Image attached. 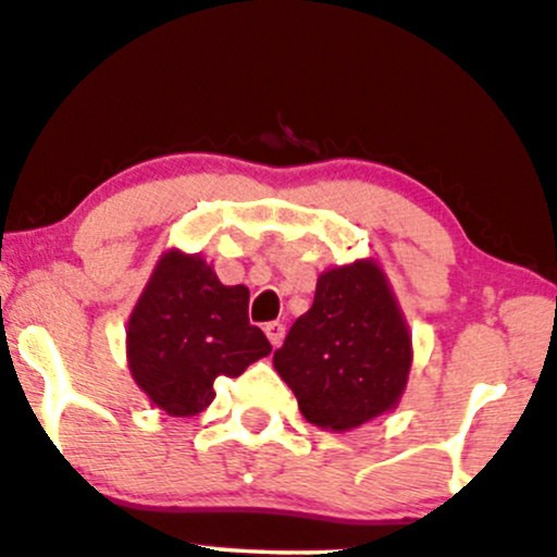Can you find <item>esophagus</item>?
I'll return each instance as SVG.
<instances>
[{
  "instance_id": "1",
  "label": "esophagus",
  "mask_w": 557,
  "mask_h": 557,
  "mask_svg": "<svg viewBox=\"0 0 557 557\" xmlns=\"http://www.w3.org/2000/svg\"><path fill=\"white\" fill-rule=\"evenodd\" d=\"M264 334H267V339L272 342V347H280V344H283V339H285V323H280V321L267 323Z\"/></svg>"
}]
</instances>
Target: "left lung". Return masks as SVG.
Returning a JSON list of instances; mask_svg holds the SVG:
<instances>
[{"label": "left lung", "mask_w": 557, "mask_h": 557, "mask_svg": "<svg viewBox=\"0 0 557 557\" xmlns=\"http://www.w3.org/2000/svg\"><path fill=\"white\" fill-rule=\"evenodd\" d=\"M411 360V334L388 277L372 259H357L321 274L313 306L272 362L302 417L349 432L398 406Z\"/></svg>", "instance_id": "obj_1"}]
</instances>
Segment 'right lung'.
<instances>
[{"label":"right lung","mask_w":557,"mask_h":557,"mask_svg":"<svg viewBox=\"0 0 557 557\" xmlns=\"http://www.w3.org/2000/svg\"><path fill=\"white\" fill-rule=\"evenodd\" d=\"M128 368L169 417L213 404L218 377H238L272 351L249 323V287L223 285L200 255L169 249L128 319Z\"/></svg>","instance_id":"add662e5"}]
</instances>
